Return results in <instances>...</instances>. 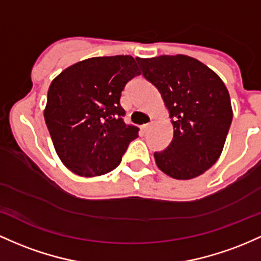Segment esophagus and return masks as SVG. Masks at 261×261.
<instances>
[{
	"label": "esophagus",
	"mask_w": 261,
	"mask_h": 261,
	"mask_svg": "<svg viewBox=\"0 0 261 261\" xmlns=\"http://www.w3.org/2000/svg\"><path fill=\"white\" fill-rule=\"evenodd\" d=\"M151 123L153 122H150V123H146V124H143V130L144 132H148L149 129H150V127H151Z\"/></svg>",
	"instance_id": "obj_1"
}]
</instances>
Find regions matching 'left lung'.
<instances>
[{"label": "left lung", "mask_w": 261, "mask_h": 261, "mask_svg": "<svg viewBox=\"0 0 261 261\" xmlns=\"http://www.w3.org/2000/svg\"><path fill=\"white\" fill-rule=\"evenodd\" d=\"M137 61L159 90L174 125L168 148L154 153L158 168L177 180L200 176L218 160L232 123L227 87L208 66L187 55Z\"/></svg>", "instance_id": "1"}]
</instances>
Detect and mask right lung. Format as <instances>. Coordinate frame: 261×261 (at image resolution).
Listing matches in <instances>:
<instances>
[{
	"mask_svg": "<svg viewBox=\"0 0 261 261\" xmlns=\"http://www.w3.org/2000/svg\"><path fill=\"white\" fill-rule=\"evenodd\" d=\"M140 75L130 55L97 57L76 63L53 80L44 119L57 154L85 177L112 171L139 128L125 124L121 95Z\"/></svg>",
	"mask_w": 261,
	"mask_h": 261,
	"instance_id": "right-lung-1",
	"label": "right lung"
}]
</instances>
